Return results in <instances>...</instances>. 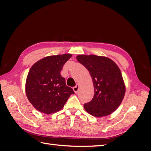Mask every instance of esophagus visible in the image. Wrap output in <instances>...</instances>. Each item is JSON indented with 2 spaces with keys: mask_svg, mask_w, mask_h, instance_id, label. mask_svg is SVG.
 <instances>
[{
  "mask_svg": "<svg viewBox=\"0 0 151 151\" xmlns=\"http://www.w3.org/2000/svg\"><path fill=\"white\" fill-rule=\"evenodd\" d=\"M73 90H74V91H75V93H77L78 92V90H79V85L78 84L76 85L75 87L73 88Z\"/></svg>",
  "mask_w": 151,
  "mask_h": 151,
  "instance_id": "1",
  "label": "esophagus"
}]
</instances>
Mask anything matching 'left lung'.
<instances>
[{
	"mask_svg": "<svg viewBox=\"0 0 151 151\" xmlns=\"http://www.w3.org/2000/svg\"><path fill=\"white\" fill-rule=\"evenodd\" d=\"M76 59L89 70L94 86L93 98L84 105L85 110L96 117L111 114L119 106L125 94L119 67L104 56L78 55Z\"/></svg>",
	"mask_w": 151,
	"mask_h": 151,
	"instance_id": "left-lung-1",
	"label": "left lung"
}]
</instances>
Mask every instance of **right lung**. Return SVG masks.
<instances>
[{"instance_id": "right-lung-1", "label": "right lung", "mask_w": 151, "mask_h": 151, "mask_svg": "<svg viewBox=\"0 0 151 151\" xmlns=\"http://www.w3.org/2000/svg\"><path fill=\"white\" fill-rule=\"evenodd\" d=\"M71 56L70 54L47 56L32 66L25 90L28 99L37 110L46 114L55 113L75 93L60 75L64 64Z\"/></svg>"}]
</instances>
